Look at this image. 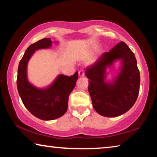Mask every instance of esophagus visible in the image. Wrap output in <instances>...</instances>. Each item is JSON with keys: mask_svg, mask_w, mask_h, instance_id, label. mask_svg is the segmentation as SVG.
<instances>
[{"mask_svg": "<svg viewBox=\"0 0 157 157\" xmlns=\"http://www.w3.org/2000/svg\"><path fill=\"white\" fill-rule=\"evenodd\" d=\"M84 71L83 69H81L79 71V77H84Z\"/></svg>", "mask_w": 157, "mask_h": 157, "instance_id": "esophagus-1", "label": "esophagus"}]
</instances>
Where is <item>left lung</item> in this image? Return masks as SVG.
Returning <instances> with one entry per match:
<instances>
[{
  "mask_svg": "<svg viewBox=\"0 0 157 157\" xmlns=\"http://www.w3.org/2000/svg\"><path fill=\"white\" fill-rule=\"evenodd\" d=\"M121 59L123 67L113 84L104 82L107 66ZM89 93L97 113L108 117H117L132 108L140 91V72L133 52L120 42L110 52H105L96 63L86 69Z\"/></svg>",
  "mask_w": 157,
  "mask_h": 157,
  "instance_id": "left-lung-1",
  "label": "left lung"
}]
</instances>
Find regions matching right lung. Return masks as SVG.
<instances>
[{
    "mask_svg": "<svg viewBox=\"0 0 157 157\" xmlns=\"http://www.w3.org/2000/svg\"><path fill=\"white\" fill-rule=\"evenodd\" d=\"M52 43L49 38H43L31 44L19 62L17 73V89L24 106L35 117L43 120H53L66 113L69 95L78 79L77 71L72 76L59 75L51 86L44 89L37 88L29 83L26 68L30 58L35 51L48 48Z\"/></svg>",
    "mask_w": 157,
    "mask_h": 157,
    "instance_id": "1",
    "label": "right lung"
}]
</instances>
